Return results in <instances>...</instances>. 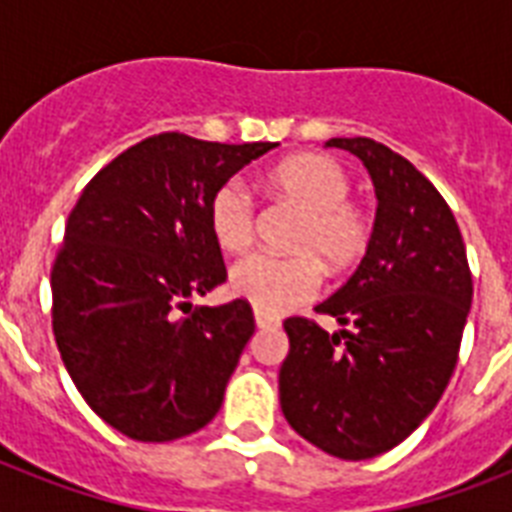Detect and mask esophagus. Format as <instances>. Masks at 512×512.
Returning a JSON list of instances; mask_svg holds the SVG:
<instances>
[{
    "label": "esophagus",
    "instance_id": "34e87169",
    "mask_svg": "<svg viewBox=\"0 0 512 512\" xmlns=\"http://www.w3.org/2000/svg\"><path fill=\"white\" fill-rule=\"evenodd\" d=\"M255 324L257 329H276L279 327V319H276V316H268V313L263 311H255Z\"/></svg>",
    "mask_w": 512,
    "mask_h": 512
}]
</instances>
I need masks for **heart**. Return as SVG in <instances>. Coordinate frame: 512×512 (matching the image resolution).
Instances as JSON below:
<instances>
[{
    "label": "heart",
    "mask_w": 512,
    "mask_h": 512,
    "mask_svg": "<svg viewBox=\"0 0 512 512\" xmlns=\"http://www.w3.org/2000/svg\"><path fill=\"white\" fill-rule=\"evenodd\" d=\"M268 183L284 199L305 209L295 236L297 255L255 252L233 265V295L255 311L281 316L308 303L321 287V263L345 271L372 241V220L348 199L350 177L329 156L300 154L276 164ZM209 231L225 252H241L255 236V201L241 180H228L209 199Z\"/></svg>",
    "instance_id": "1"
}]
</instances>
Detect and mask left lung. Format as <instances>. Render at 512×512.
Here are the masks:
<instances>
[{
  "instance_id": "obj_1",
  "label": "left lung",
  "mask_w": 512,
  "mask_h": 512,
  "mask_svg": "<svg viewBox=\"0 0 512 512\" xmlns=\"http://www.w3.org/2000/svg\"><path fill=\"white\" fill-rule=\"evenodd\" d=\"M327 146L358 156L372 175L374 231L356 273L316 305L340 332L300 316L284 321L279 401L289 425L321 452L369 460L420 428L444 396L473 279L452 209L412 162L369 138Z\"/></svg>"
}]
</instances>
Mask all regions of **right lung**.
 <instances>
[{
  "mask_svg": "<svg viewBox=\"0 0 512 512\" xmlns=\"http://www.w3.org/2000/svg\"><path fill=\"white\" fill-rule=\"evenodd\" d=\"M279 143H209L162 132L92 177L52 265V332L90 409L135 441L201 430L255 316L247 300L191 305L225 281L209 199Z\"/></svg>",
  "mask_w": 512,
  "mask_h": 512,
  "instance_id": "1",
  "label": "right lung"
}]
</instances>
